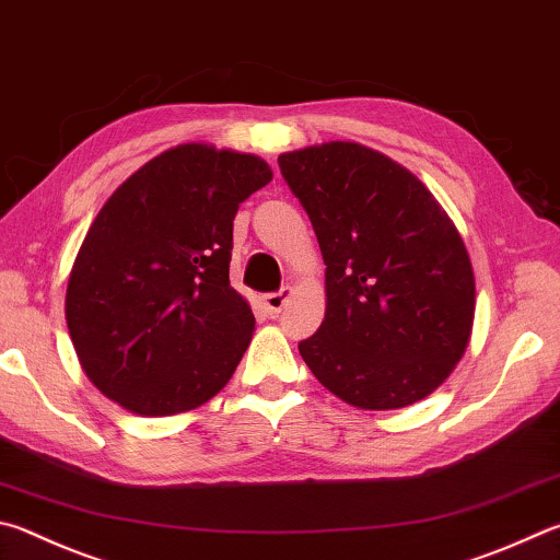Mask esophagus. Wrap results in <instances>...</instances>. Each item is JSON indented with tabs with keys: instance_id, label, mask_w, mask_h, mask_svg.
I'll return each mask as SVG.
<instances>
[{
	"instance_id": "1",
	"label": "esophagus",
	"mask_w": 560,
	"mask_h": 560,
	"mask_svg": "<svg viewBox=\"0 0 560 560\" xmlns=\"http://www.w3.org/2000/svg\"><path fill=\"white\" fill-rule=\"evenodd\" d=\"M289 299H291V289H281L277 293H267V296L261 299L264 311H267L271 318H273V315H279L283 311V306H287Z\"/></svg>"
}]
</instances>
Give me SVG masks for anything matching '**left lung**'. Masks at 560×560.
Masks as SVG:
<instances>
[{"mask_svg":"<svg viewBox=\"0 0 560 560\" xmlns=\"http://www.w3.org/2000/svg\"><path fill=\"white\" fill-rule=\"evenodd\" d=\"M325 261V318L299 345L325 389L404 409L451 377L470 342L475 273L448 212L409 168L358 141L279 156Z\"/></svg>","mask_w":560,"mask_h":560,"instance_id":"obj_1","label":"left lung"}]
</instances>
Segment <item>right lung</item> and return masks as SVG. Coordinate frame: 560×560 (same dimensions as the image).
Returning a JSON list of instances; mask_svg holds the SVG:
<instances>
[{
	"label": "right lung",
	"mask_w": 560,
	"mask_h": 560,
	"mask_svg": "<svg viewBox=\"0 0 560 560\" xmlns=\"http://www.w3.org/2000/svg\"><path fill=\"white\" fill-rule=\"evenodd\" d=\"M271 176L259 156L190 141L147 161L97 212L66 320L80 368L121 409H198L235 374L254 315L230 287L232 220Z\"/></svg>",
	"instance_id": "1"
}]
</instances>
